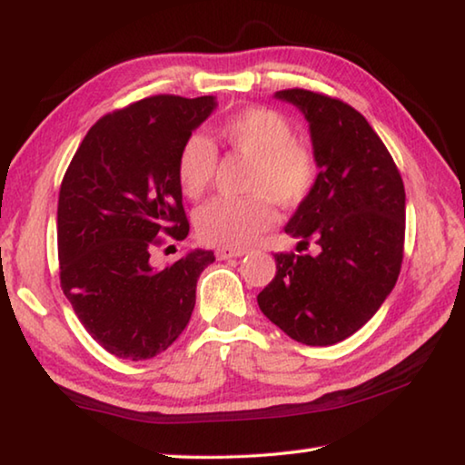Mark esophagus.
<instances>
[{
    "instance_id": "obj_1",
    "label": "esophagus",
    "mask_w": 465,
    "mask_h": 465,
    "mask_svg": "<svg viewBox=\"0 0 465 465\" xmlns=\"http://www.w3.org/2000/svg\"><path fill=\"white\" fill-rule=\"evenodd\" d=\"M246 254V250L243 248H217L215 250V256L219 261H227V258H240Z\"/></svg>"
}]
</instances>
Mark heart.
<instances>
[{
    "label": "heart",
    "instance_id": "b5f03b06",
    "mask_svg": "<svg viewBox=\"0 0 465 465\" xmlns=\"http://www.w3.org/2000/svg\"><path fill=\"white\" fill-rule=\"evenodd\" d=\"M215 139L233 155L252 160L248 196H219L196 213L201 240L222 248H246L277 223L274 203L297 207L313 193L320 176L310 141L293 137V124L269 106H248L215 124ZM217 149L201 135L180 147L176 178L188 199H201L217 174Z\"/></svg>",
    "mask_w": 465,
    "mask_h": 465
}]
</instances>
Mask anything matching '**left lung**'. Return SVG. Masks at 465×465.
I'll list each match as a JSON object with an SVG mask.
<instances>
[{
    "label": "left lung",
    "mask_w": 465,
    "mask_h": 465,
    "mask_svg": "<svg viewBox=\"0 0 465 465\" xmlns=\"http://www.w3.org/2000/svg\"><path fill=\"white\" fill-rule=\"evenodd\" d=\"M310 121L320 176L285 232L318 256L277 252V274L258 293L272 324L297 342L336 344L381 308L404 258L406 193L388 147L359 110L328 94L281 90Z\"/></svg>",
    "instance_id": "obj_1"
}]
</instances>
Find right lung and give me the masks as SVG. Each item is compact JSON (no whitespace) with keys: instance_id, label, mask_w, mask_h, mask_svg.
I'll return each instance as SVG.
<instances>
[{"instance_id":"right-lung-1","label":"right lung","mask_w":465,"mask_h":465,"mask_svg":"<svg viewBox=\"0 0 465 465\" xmlns=\"http://www.w3.org/2000/svg\"><path fill=\"white\" fill-rule=\"evenodd\" d=\"M213 106V96L157 94L113 110L94 123L63 176L61 289L94 341L119 359H152L183 334L199 274L215 261L207 250L163 269L149 261L188 235L176 160Z\"/></svg>"}]
</instances>
